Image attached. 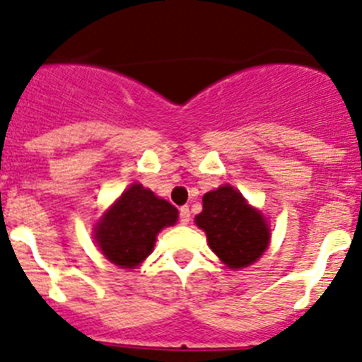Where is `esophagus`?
I'll return each instance as SVG.
<instances>
[{
    "mask_svg": "<svg viewBox=\"0 0 362 362\" xmlns=\"http://www.w3.org/2000/svg\"><path fill=\"white\" fill-rule=\"evenodd\" d=\"M180 223L182 225H187L189 221H191V211H189L187 205H184V207H180Z\"/></svg>",
    "mask_w": 362,
    "mask_h": 362,
    "instance_id": "34e87169",
    "label": "esophagus"
}]
</instances>
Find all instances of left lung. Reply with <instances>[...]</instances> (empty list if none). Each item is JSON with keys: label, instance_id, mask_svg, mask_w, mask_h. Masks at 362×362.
I'll use <instances>...</instances> for the list:
<instances>
[{"label": "left lung", "instance_id": "obj_1", "mask_svg": "<svg viewBox=\"0 0 362 362\" xmlns=\"http://www.w3.org/2000/svg\"><path fill=\"white\" fill-rule=\"evenodd\" d=\"M194 223L207 234L209 246L230 269L253 264L269 245V227L230 184L204 194V211Z\"/></svg>", "mask_w": 362, "mask_h": 362}]
</instances>
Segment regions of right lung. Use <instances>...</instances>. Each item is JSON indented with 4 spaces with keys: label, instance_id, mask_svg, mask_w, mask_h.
Masks as SVG:
<instances>
[{
    "label": "right lung",
    "instance_id": "right-lung-1",
    "mask_svg": "<svg viewBox=\"0 0 362 362\" xmlns=\"http://www.w3.org/2000/svg\"><path fill=\"white\" fill-rule=\"evenodd\" d=\"M178 219L177 207L132 184L94 227L98 248L112 264L134 269L153 250L157 234Z\"/></svg>",
    "mask_w": 362,
    "mask_h": 362
}]
</instances>
